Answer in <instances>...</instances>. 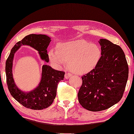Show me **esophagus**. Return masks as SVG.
I'll return each instance as SVG.
<instances>
[{"mask_svg":"<svg viewBox=\"0 0 134 134\" xmlns=\"http://www.w3.org/2000/svg\"><path fill=\"white\" fill-rule=\"evenodd\" d=\"M71 76H72V74H71V73L66 72L65 74V79H69V78L71 77Z\"/></svg>","mask_w":134,"mask_h":134,"instance_id":"obj_1","label":"esophagus"}]
</instances>
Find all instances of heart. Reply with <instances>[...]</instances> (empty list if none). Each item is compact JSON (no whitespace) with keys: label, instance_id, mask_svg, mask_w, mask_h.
Returning <instances> with one entry per match:
<instances>
[{"label":"heart","instance_id":"b5f03b06","mask_svg":"<svg viewBox=\"0 0 134 134\" xmlns=\"http://www.w3.org/2000/svg\"><path fill=\"white\" fill-rule=\"evenodd\" d=\"M100 56L99 47L85 40L60 43L57 50L51 49L48 52L49 59L53 66L60 68L69 62L71 70L78 74H85L94 69Z\"/></svg>","mask_w":134,"mask_h":134}]
</instances>
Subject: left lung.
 Masks as SVG:
<instances>
[{"instance_id":"1","label":"left lung","mask_w":134,"mask_h":134,"mask_svg":"<svg viewBox=\"0 0 134 134\" xmlns=\"http://www.w3.org/2000/svg\"><path fill=\"white\" fill-rule=\"evenodd\" d=\"M101 56L97 65L82 77L79 102L92 111L104 110L122 98L127 83L129 68L120 46L106 39L99 41Z\"/></svg>"}]
</instances>
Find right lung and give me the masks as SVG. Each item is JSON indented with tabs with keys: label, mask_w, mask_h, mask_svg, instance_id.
Here are the masks:
<instances>
[{
	"label": "right lung",
	"mask_w": 134,
	"mask_h": 134,
	"mask_svg": "<svg viewBox=\"0 0 134 134\" xmlns=\"http://www.w3.org/2000/svg\"><path fill=\"white\" fill-rule=\"evenodd\" d=\"M51 41V38L45 35H29L14 46L6 61L5 72L8 90L18 102L27 109L42 110L49 107L55 98L58 83L63 80L65 72L57 71L45 64L42 67L41 80L38 87L30 92H24L17 87L13 77L14 54L21 46H30L38 51L41 60L48 63L47 48Z\"/></svg>",
	"instance_id": "obj_1"
}]
</instances>
